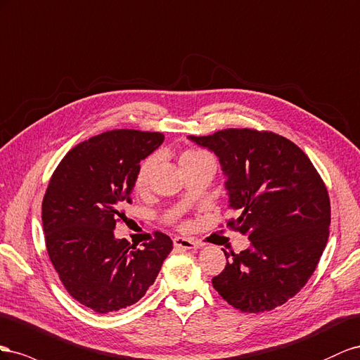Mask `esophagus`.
<instances>
[{
  "instance_id": "esophagus-1",
  "label": "esophagus",
  "mask_w": 360,
  "mask_h": 360,
  "mask_svg": "<svg viewBox=\"0 0 360 360\" xmlns=\"http://www.w3.org/2000/svg\"><path fill=\"white\" fill-rule=\"evenodd\" d=\"M174 248L184 249V250H190V249H199L202 248V243L194 240V238H184V237H174L173 238Z\"/></svg>"
}]
</instances>
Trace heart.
Listing matches in <instances>:
<instances>
[{
	"instance_id": "b5f03b06",
	"label": "heart",
	"mask_w": 360,
	"mask_h": 360,
	"mask_svg": "<svg viewBox=\"0 0 360 360\" xmlns=\"http://www.w3.org/2000/svg\"><path fill=\"white\" fill-rule=\"evenodd\" d=\"M202 155H207V153L202 152V150H186L181 153V158L179 161H186V160H190V158H198V157H202ZM157 164V158L155 157H148L141 161V164L139 166V170H137V174H136V181H134V186H136V190L141 191L145 190L148 186H149V181H150V174L153 172V167H155Z\"/></svg>"
}]
</instances>
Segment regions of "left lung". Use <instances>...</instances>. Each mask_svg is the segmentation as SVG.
Returning <instances> with one entry per match:
<instances>
[{"label": "left lung", "instance_id": "left-lung-1", "mask_svg": "<svg viewBox=\"0 0 360 360\" xmlns=\"http://www.w3.org/2000/svg\"><path fill=\"white\" fill-rule=\"evenodd\" d=\"M190 139L219 157L229 207L238 211L226 228L250 240L249 249L231 253L212 286L241 312L282 306L309 281L328 238L330 199L320 173L271 131L229 128Z\"/></svg>", "mask_w": 360, "mask_h": 360}]
</instances>
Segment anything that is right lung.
Listing matches in <instances>:
<instances>
[{
  "label": "right lung",
  "instance_id": "add662e5",
  "mask_svg": "<svg viewBox=\"0 0 360 360\" xmlns=\"http://www.w3.org/2000/svg\"><path fill=\"white\" fill-rule=\"evenodd\" d=\"M161 132L112 129L72 148L49 179L42 202L45 244L66 291L98 314L137 303L172 252L169 235L153 232L141 249L115 237L128 223L140 161Z\"/></svg>",
  "mask_w": 360,
  "mask_h": 360
}]
</instances>
